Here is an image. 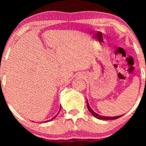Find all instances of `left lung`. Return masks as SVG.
<instances>
[{"instance_id": "obj_1", "label": "left lung", "mask_w": 146, "mask_h": 146, "mask_svg": "<svg viewBox=\"0 0 146 146\" xmlns=\"http://www.w3.org/2000/svg\"><path fill=\"white\" fill-rule=\"evenodd\" d=\"M86 102H87L88 109L90 112L92 114L93 116H94L96 118L99 119H115L117 118H119V117H120L121 116H122V115H117V116H114V117H108V116H104V115L98 114L97 113H96L95 111H94L91 108L88 102V100H86Z\"/></svg>"}]
</instances>
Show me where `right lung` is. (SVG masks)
<instances>
[{"instance_id": "1", "label": "right lung", "mask_w": 146, "mask_h": 146, "mask_svg": "<svg viewBox=\"0 0 146 146\" xmlns=\"http://www.w3.org/2000/svg\"><path fill=\"white\" fill-rule=\"evenodd\" d=\"M60 108H61V106H60ZM60 110H59V111H60ZM59 111H58V113H59ZM58 113H57V114L55 115V116H54V117H52V118L51 119H50V120H47V121H44V122H48V121H52V119H54V118H55V117H56V116H57V115H58Z\"/></svg>"}]
</instances>
